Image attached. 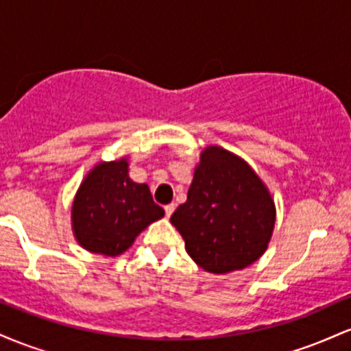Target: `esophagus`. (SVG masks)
Returning <instances> with one entry per match:
<instances>
[{"label": "esophagus", "mask_w": 351, "mask_h": 351, "mask_svg": "<svg viewBox=\"0 0 351 351\" xmlns=\"http://www.w3.org/2000/svg\"><path fill=\"white\" fill-rule=\"evenodd\" d=\"M175 208H176L175 203H170V204H167V206H165V213H167L168 217H170V216L173 215V211H175Z\"/></svg>", "instance_id": "34e87169"}]
</instances>
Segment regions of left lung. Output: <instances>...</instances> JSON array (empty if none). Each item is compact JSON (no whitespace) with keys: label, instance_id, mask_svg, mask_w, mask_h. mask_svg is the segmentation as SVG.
<instances>
[{"label":"left lung","instance_id":"1","mask_svg":"<svg viewBox=\"0 0 351 351\" xmlns=\"http://www.w3.org/2000/svg\"><path fill=\"white\" fill-rule=\"evenodd\" d=\"M199 267L228 274L256 263L267 249L276 206L256 171L221 147L204 148L188 198L171 215Z\"/></svg>","mask_w":351,"mask_h":351}]
</instances>
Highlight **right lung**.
<instances>
[{
  "mask_svg": "<svg viewBox=\"0 0 351 351\" xmlns=\"http://www.w3.org/2000/svg\"><path fill=\"white\" fill-rule=\"evenodd\" d=\"M163 216L150 188L130 180L128 162L122 158L99 163L80 183L72 204V229L84 249L115 257Z\"/></svg>",
  "mask_w": 351,
  "mask_h": 351,
  "instance_id": "add662e5",
  "label": "right lung"
}]
</instances>
